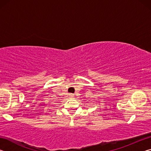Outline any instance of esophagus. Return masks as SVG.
I'll list each match as a JSON object with an SVG mask.
<instances>
[{
  "label": "esophagus",
  "instance_id": "34e87169",
  "mask_svg": "<svg viewBox=\"0 0 151 151\" xmlns=\"http://www.w3.org/2000/svg\"><path fill=\"white\" fill-rule=\"evenodd\" d=\"M70 97H73L74 96V95H73V94H70Z\"/></svg>",
  "mask_w": 151,
  "mask_h": 151
}]
</instances>
